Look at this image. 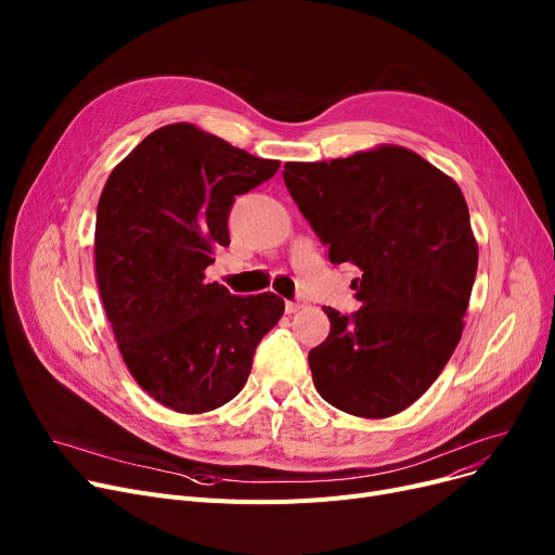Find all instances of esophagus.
Returning a JSON list of instances; mask_svg holds the SVG:
<instances>
[{
    "label": "esophagus",
    "instance_id": "34e87169",
    "mask_svg": "<svg viewBox=\"0 0 555 555\" xmlns=\"http://www.w3.org/2000/svg\"><path fill=\"white\" fill-rule=\"evenodd\" d=\"M301 308H304L301 301H287V304H285V312H287V314H295V312L301 310Z\"/></svg>",
    "mask_w": 555,
    "mask_h": 555
}]
</instances>
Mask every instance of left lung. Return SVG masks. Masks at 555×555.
<instances>
[{"mask_svg":"<svg viewBox=\"0 0 555 555\" xmlns=\"http://www.w3.org/2000/svg\"><path fill=\"white\" fill-rule=\"evenodd\" d=\"M283 180L333 266L362 272L360 310L324 308L331 333L308 356L319 396L362 418L406 410L452 358L473 293L479 249L461 189L400 145L287 162Z\"/></svg>","mask_w":555,"mask_h":555,"instance_id":"left-lung-1","label":"left lung"}]
</instances>
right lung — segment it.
Segmentation results:
<instances>
[{
    "mask_svg": "<svg viewBox=\"0 0 555 555\" xmlns=\"http://www.w3.org/2000/svg\"><path fill=\"white\" fill-rule=\"evenodd\" d=\"M279 166L172 124L109 172L96 209L99 293L132 377L168 410L202 414L238 396L285 310L272 293L236 297L204 281L214 249L229 245L233 199Z\"/></svg>",
    "mask_w": 555,
    "mask_h": 555,
    "instance_id": "right-lung-1",
    "label": "right lung"
}]
</instances>
